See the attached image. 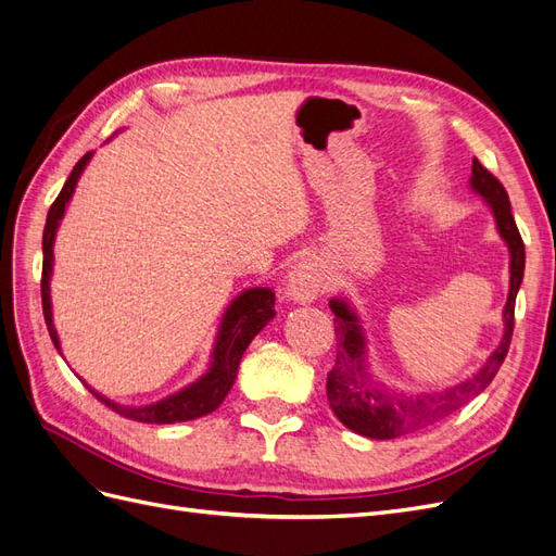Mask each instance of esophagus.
Returning <instances> with one entry per match:
<instances>
[{
	"instance_id": "1",
	"label": "esophagus",
	"mask_w": 556,
	"mask_h": 556,
	"mask_svg": "<svg viewBox=\"0 0 556 556\" xmlns=\"http://www.w3.org/2000/svg\"><path fill=\"white\" fill-rule=\"evenodd\" d=\"M325 292L323 274L313 260L301 257L288 274L285 280V294H288L294 304H311L319 294Z\"/></svg>"
}]
</instances>
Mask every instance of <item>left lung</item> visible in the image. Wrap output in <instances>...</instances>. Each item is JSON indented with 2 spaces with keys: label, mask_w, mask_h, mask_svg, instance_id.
I'll return each mask as SVG.
<instances>
[{
  "label": "left lung",
  "mask_w": 556,
  "mask_h": 556,
  "mask_svg": "<svg viewBox=\"0 0 556 556\" xmlns=\"http://www.w3.org/2000/svg\"><path fill=\"white\" fill-rule=\"evenodd\" d=\"M470 172H473L468 180L470 190L480 194L484 204L490 206L498 237L506 241L510 252V290L506 308H503L501 343L478 371L464 382L431 394H396L371 374L366 333L357 311L350 306L345 296H333L329 301V308L336 315V364L327 374V399L333 415L350 431L366 435V439L390 441L403 433H413L441 422L454 410H459L464 403L478 396L494 380L503 359L508 355L515 325V299L521 278H525V243H521L517 231L506 188L478 160H473Z\"/></svg>",
  "instance_id": "1"
}]
</instances>
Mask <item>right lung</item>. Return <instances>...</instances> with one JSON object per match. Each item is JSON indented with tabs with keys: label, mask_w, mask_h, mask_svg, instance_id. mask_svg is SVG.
I'll use <instances>...</instances> for the list:
<instances>
[{
	"label": "right lung",
	"mask_w": 556,
	"mask_h": 556,
	"mask_svg": "<svg viewBox=\"0 0 556 556\" xmlns=\"http://www.w3.org/2000/svg\"><path fill=\"white\" fill-rule=\"evenodd\" d=\"M92 160V153L83 155L74 172L66 178L62 192L53 201V206L48 211L46 217V227H43V274H41V304H43V317H46V327L50 339H53V345L60 350V339L53 325V304H50V276H53V245L60 223L64 217L66 204L74 197L76 182L80 174L86 172L88 162ZM276 294L268 288H250L243 290L237 299L227 306L220 327H217L215 336V345L211 352V364L208 371L194 380L192 384L182 387L176 394H169L166 399H160L155 403H148V406H123V403H115L106 399L104 394L94 392L92 387L86 382L88 390L102 401L111 410L117 415L129 417L134 422H146V425H174V422H188V419L204 417L213 413L225 396L229 394L233 380H237L239 374V364L245 348L252 343V339L271 323L276 317ZM62 355V350H60Z\"/></svg>",
	"instance_id": "add662e5"
}]
</instances>
